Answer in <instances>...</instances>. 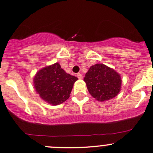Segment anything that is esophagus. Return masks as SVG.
<instances>
[{
	"label": "esophagus",
	"instance_id": "34e87169",
	"mask_svg": "<svg viewBox=\"0 0 153 153\" xmlns=\"http://www.w3.org/2000/svg\"><path fill=\"white\" fill-rule=\"evenodd\" d=\"M77 77H78V79H82V78H83V75H82L81 73L77 74Z\"/></svg>",
	"mask_w": 153,
	"mask_h": 153
}]
</instances>
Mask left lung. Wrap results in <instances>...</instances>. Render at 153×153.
<instances>
[{"label":"left lung","mask_w":153,"mask_h":153,"mask_svg":"<svg viewBox=\"0 0 153 153\" xmlns=\"http://www.w3.org/2000/svg\"><path fill=\"white\" fill-rule=\"evenodd\" d=\"M83 80L89 94L100 102L115 97L121 90V75L103 64L90 67Z\"/></svg>","instance_id":"left-lung-1"}]
</instances>
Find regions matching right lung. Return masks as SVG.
I'll return each mask as SVG.
<instances>
[{"label":"right lung","instance_id":"obj_1","mask_svg":"<svg viewBox=\"0 0 153 153\" xmlns=\"http://www.w3.org/2000/svg\"><path fill=\"white\" fill-rule=\"evenodd\" d=\"M78 80L67 73L55 63L46 66L36 72L33 78V86L39 97L53 105L62 104L70 97L74 83Z\"/></svg>","mask_w":153,"mask_h":153}]
</instances>
